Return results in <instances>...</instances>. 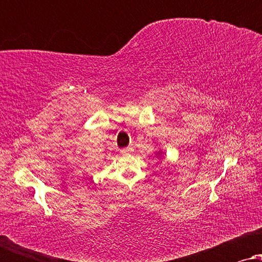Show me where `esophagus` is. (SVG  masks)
<instances>
[{
	"label": "esophagus",
	"instance_id": "obj_1",
	"mask_svg": "<svg viewBox=\"0 0 262 262\" xmlns=\"http://www.w3.org/2000/svg\"><path fill=\"white\" fill-rule=\"evenodd\" d=\"M132 150H134V149H132V146H127V148L123 149V150H121V151H123L124 154H130Z\"/></svg>",
	"mask_w": 262,
	"mask_h": 262
}]
</instances>
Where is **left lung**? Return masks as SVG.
Here are the masks:
<instances>
[{"instance_id":"1","label":"left lung","mask_w":262,"mask_h":262,"mask_svg":"<svg viewBox=\"0 0 262 262\" xmlns=\"http://www.w3.org/2000/svg\"><path fill=\"white\" fill-rule=\"evenodd\" d=\"M157 155H161V152H159V154H157Z\"/></svg>"}]
</instances>
